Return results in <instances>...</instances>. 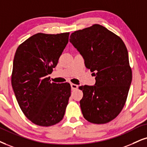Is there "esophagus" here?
<instances>
[{"label":"esophagus","instance_id":"obj_1","mask_svg":"<svg viewBox=\"0 0 147 147\" xmlns=\"http://www.w3.org/2000/svg\"><path fill=\"white\" fill-rule=\"evenodd\" d=\"M71 87L72 90H76V89H77L78 87V86L77 84L71 83Z\"/></svg>","mask_w":147,"mask_h":147}]
</instances>
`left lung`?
<instances>
[{
    "instance_id": "obj_1",
    "label": "left lung",
    "mask_w": 147,
    "mask_h": 147,
    "mask_svg": "<svg viewBox=\"0 0 147 147\" xmlns=\"http://www.w3.org/2000/svg\"><path fill=\"white\" fill-rule=\"evenodd\" d=\"M69 41L95 76L94 86H80L83 117L88 122L104 124L123 110L132 80L128 52L119 36L99 24L75 31Z\"/></svg>"
}]
</instances>
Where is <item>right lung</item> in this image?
<instances>
[{"label":"right lung","mask_w":147,"mask_h":147,"mask_svg":"<svg viewBox=\"0 0 147 147\" xmlns=\"http://www.w3.org/2000/svg\"><path fill=\"white\" fill-rule=\"evenodd\" d=\"M69 32H39L21 43L16 50L11 85L20 108L34 124L48 127L64 117L71 95L67 82H50V74L69 41Z\"/></svg>","instance_id":"right-lung-1"}]
</instances>
